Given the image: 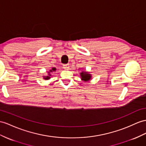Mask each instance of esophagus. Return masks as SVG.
<instances>
[{"label": "esophagus", "mask_w": 146, "mask_h": 146, "mask_svg": "<svg viewBox=\"0 0 146 146\" xmlns=\"http://www.w3.org/2000/svg\"><path fill=\"white\" fill-rule=\"evenodd\" d=\"M63 66V68H64V69H65V70H68L69 69L70 66L68 64H64Z\"/></svg>", "instance_id": "obj_1"}]
</instances>
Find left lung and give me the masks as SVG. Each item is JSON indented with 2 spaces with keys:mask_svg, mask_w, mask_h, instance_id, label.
Segmentation results:
<instances>
[{
  "mask_svg": "<svg viewBox=\"0 0 146 146\" xmlns=\"http://www.w3.org/2000/svg\"><path fill=\"white\" fill-rule=\"evenodd\" d=\"M80 76L81 80L84 82H88L92 79L91 74H89L88 72H86V71H82L80 73Z\"/></svg>",
  "mask_w": 146,
  "mask_h": 146,
  "instance_id": "8db88e82",
  "label": "left lung"
}]
</instances>
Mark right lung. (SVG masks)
I'll use <instances>...</instances> for the list:
<instances>
[{"label": "right lung", "mask_w": 146, "mask_h": 146, "mask_svg": "<svg viewBox=\"0 0 146 146\" xmlns=\"http://www.w3.org/2000/svg\"><path fill=\"white\" fill-rule=\"evenodd\" d=\"M56 70V68H55V67H53V68H52V69L51 70H49V72H48V74H47V76H43V79H44V80H49L50 78V77H51V74H50V73H52V72H55V71Z\"/></svg>", "instance_id": "add662e5"}]
</instances>
